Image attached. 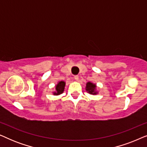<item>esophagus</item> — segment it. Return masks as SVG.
I'll list each match as a JSON object with an SVG mask.
<instances>
[{
  "mask_svg": "<svg viewBox=\"0 0 147 147\" xmlns=\"http://www.w3.org/2000/svg\"><path fill=\"white\" fill-rule=\"evenodd\" d=\"M74 79H75V80H76V81H78V80H79V76H74Z\"/></svg>",
  "mask_w": 147,
  "mask_h": 147,
  "instance_id": "34e87169",
  "label": "esophagus"
}]
</instances>
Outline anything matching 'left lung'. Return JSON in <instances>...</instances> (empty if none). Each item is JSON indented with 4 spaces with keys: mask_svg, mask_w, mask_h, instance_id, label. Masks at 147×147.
<instances>
[{
    "mask_svg": "<svg viewBox=\"0 0 147 147\" xmlns=\"http://www.w3.org/2000/svg\"><path fill=\"white\" fill-rule=\"evenodd\" d=\"M86 90L88 93L90 94H93V95H96L98 94V92L96 91V85L92 82H88L86 84Z\"/></svg>",
    "mask_w": 147,
    "mask_h": 147,
    "instance_id": "8db88e82",
    "label": "left lung"
}]
</instances>
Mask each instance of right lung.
<instances>
[{
    "label": "right lung",
    "mask_w": 147,
    "mask_h": 147,
    "mask_svg": "<svg viewBox=\"0 0 147 147\" xmlns=\"http://www.w3.org/2000/svg\"><path fill=\"white\" fill-rule=\"evenodd\" d=\"M65 82L63 81H60L58 82V84L55 86V92H53L54 95H59L61 94L64 91V88H65Z\"/></svg>",
    "instance_id": "1"
}]
</instances>
